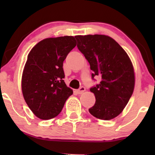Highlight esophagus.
Wrapping results in <instances>:
<instances>
[{"label": "esophagus", "instance_id": "34e87169", "mask_svg": "<svg viewBox=\"0 0 155 155\" xmlns=\"http://www.w3.org/2000/svg\"><path fill=\"white\" fill-rule=\"evenodd\" d=\"M85 90H86V89H85V87H80L79 90H76V92H77L78 94H82L85 91Z\"/></svg>", "mask_w": 155, "mask_h": 155}]
</instances>
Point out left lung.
<instances>
[{
  "label": "left lung",
  "instance_id": "left-lung-1",
  "mask_svg": "<svg viewBox=\"0 0 155 155\" xmlns=\"http://www.w3.org/2000/svg\"><path fill=\"white\" fill-rule=\"evenodd\" d=\"M75 38L78 49L90 63L92 79H101L90 88L96 101L89 111L100 120H111L123 111L133 94L135 75L132 63L126 51L111 37L87 35Z\"/></svg>",
  "mask_w": 155,
  "mask_h": 155
}]
</instances>
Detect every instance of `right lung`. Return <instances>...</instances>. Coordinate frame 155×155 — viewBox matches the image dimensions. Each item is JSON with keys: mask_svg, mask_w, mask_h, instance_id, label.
<instances>
[{"mask_svg": "<svg viewBox=\"0 0 155 155\" xmlns=\"http://www.w3.org/2000/svg\"><path fill=\"white\" fill-rule=\"evenodd\" d=\"M74 36L49 38L38 42L28 54L22 77L26 104L41 120H50L61 112L73 90L63 79V61L76 47Z\"/></svg>", "mask_w": 155, "mask_h": 155, "instance_id": "right-lung-1", "label": "right lung"}]
</instances>
